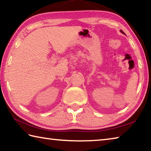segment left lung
<instances>
[{
	"mask_svg": "<svg viewBox=\"0 0 151 151\" xmlns=\"http://www.w3.org/2000/svg\"><path fill=\"white\" fill-rule=\"evenodd\" d=\"M120 31H121V32H122V33H123V34H125V33H124V32H123L122 31V30H120Z\"/></svg>",
	"mask_w": 151,
	"mask_h": 151,
	"instance_id": "8db88e82",
	"label": "left lung"
}]
</instances>
